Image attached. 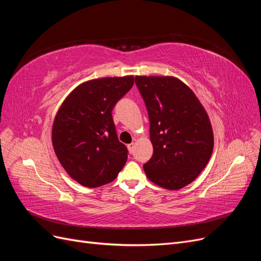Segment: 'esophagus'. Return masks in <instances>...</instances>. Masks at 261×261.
Wrapping results in <instances>:
<instances>
[{"mask_svg":"<svg viewBox=\"0 0 261 261\" xmlns=\"http://www.w3.org/2000/svg\"><path fill=\"white\" fill-rule=\"evenodd\" d=\"M134 147H135V145H134V144H129V145H127V149H128L129 153H133V151H134Z\"/></svg>","mask_w":261,"mask_h":261,"instance_id":"34e87169","label":"esophagus"}]
</instances>
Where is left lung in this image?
<instances>
[{"mask_svg":"<svg viewBox=\"0 0 261 261\" xmlns=\"http://www.w3.org/2000/svg\"><path fill=\"white\" fill-rule=\"evenodd\" d=\"M150 121L153 154L144 170L155 185L177 191L206 168L213 130L206 110L189 87L173 76H136Z\"/></svg>","mask_w":261,"mask_h":261,"instance_id":"1","label":"left lung"}]
</instances>
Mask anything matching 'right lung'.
I'll list each match as a JSON object with an SVG mask.
<instances>
[{
  "label": "right lung",
  "instance_id": "add662e5",
  "mask_svg": "<svg viewBox=\"0 0 261 261\" xmlns=\"http://www.w3.org/2000/svg\"><path fill=\"white\" fill-rule=\"evenodd\" d=\"M134 76L105 77L77 86L63 101L52 126V145L61 165L77 183L99 187L114 180L127 160L112 118L116 102Z\"/></svg>",
  "mask_w": 261,
  "mask_h": 261
}]
</instances>
